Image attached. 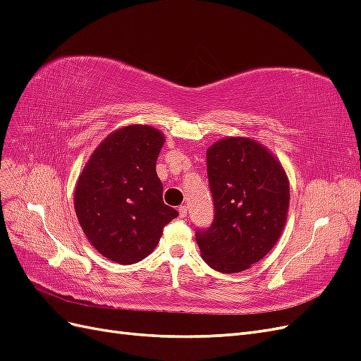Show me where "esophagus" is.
Masks as SVG:
<instances>
[{"label": "esophagus", "instance_id": "esophagus-1", "mask_svg": "<svg viewBox=\"0 0 361 361\" xmlns=\"http://www.w3.org/2000/svg\"><path fill=\"white\" fill-rule=\"evenodd\" d=\"M187 212H188V207L187 206H179V216L180 218L187 216Z\"/></svg>", "mask_w": 361, "mask_h": 361}]
</instances>
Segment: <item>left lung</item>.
Instances as JSON below:
<instances>
[{
	"mask_svg": "<svg viewBox=\"0 0 361 361\" xmlns=\"http://www.w3.org/2000/svg\"><path fill=\"white\" fill-rule=\"evenodd\" d=\"M214 220L195 241L212 269L233 274L276 245L286 223L289 182L264 146L243 137L220 140L206 152Z\"/></svg>",
	"mask_w": 361,
	"mask_h": 361,
	"instance_id": "1",
	"label": "left lung"
}]
</instances>
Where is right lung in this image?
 <instances>
[{
    "label": "right lung",
    "instance_id": "right-lung-1",
    "mask_svg": "<svg viewBox=\"0 0 361 361\" xmlns=\"http://www.w3.org/2000/svg\"><path fill=\"white\" fill-rule=\"evenodd\" d=\"M164 135L130 125L93 152L75 190V212L85 236L105 257L130 265L149 256L179 212L162 200L157 159Z\"/></svg>",
    "mask_w": 361,
    "mask_h": 361
}]
</instances>
